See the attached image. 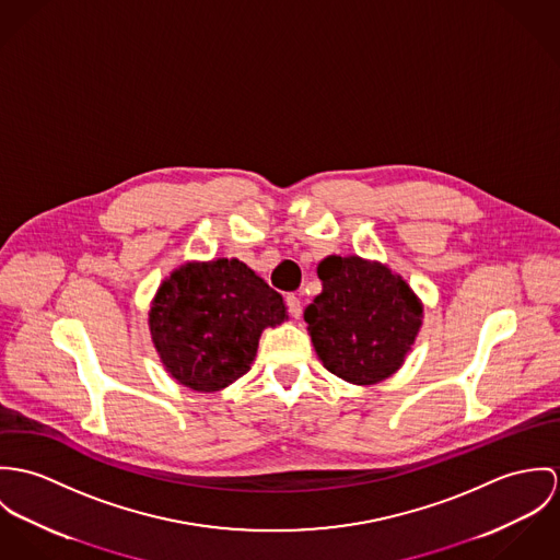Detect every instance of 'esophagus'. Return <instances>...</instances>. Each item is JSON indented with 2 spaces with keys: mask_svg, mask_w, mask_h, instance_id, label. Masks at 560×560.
Instances as JSON below:
<instances>
[{
  "mask_svg": "<svg viewBox=\"0 0 560 560\" xmlns=\"http://www.w3.org/2000/svg\"><path fill=\"white\" fill-rule=\"evenodd\" d=\"M288 310L292 313V317H301V313H303V305H301V299L299 296H294V294H288Z\"/></svg>",
  "mask_w": 560,
  "mask_h": 560,
  "instance_id": "34e87169",
  "label": "esophagus"
}]
</instances>
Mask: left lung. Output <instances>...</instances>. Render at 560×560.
Returning a JSON list of instances; mask_svg holds the SVG:
<instances>
[{"mask_svg":"<svg viewBox=\"0 0 560 560\" xmlns=\"http://www.w3.org/2000/svg\"><path fill=\"white\" fill-rule=\"evenodd\" d=\"M317 277L322 292L305 322L322 365L359 386L399 372L423 326V303L410 283L361 255H328Z\"/></svg>","mask_w":560,"mask_h":560,"instance_id":"left-lung-1","label":"left lung"}]
</instances>
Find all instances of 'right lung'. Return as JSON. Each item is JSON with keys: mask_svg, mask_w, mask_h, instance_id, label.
I'll return each instance as SVG.
<instances>
[{"mask_svg": "<svg viewBox=\"0 0 560 560\" xmlns=\"http://www.w3.org/2000/svg\"><path fill=\"white\" fill-rule=\"evenodd\" d=\"M285 319L283 296L236 257L185 261L148 311L165 372L197 393L221 390L249 372L264 328Z\"/></svg>", "mask_w": 560, "mask_h": 560, "instance_id": "1", "label": "right lung"}]
</instances>
